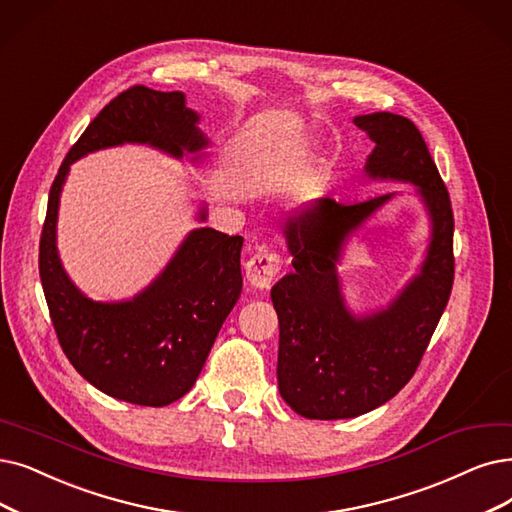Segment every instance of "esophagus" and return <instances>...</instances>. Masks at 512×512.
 Returning <instances> with one entry per match:
<instances>
[{
    "instance_id": "esophagus-1",
    "label": "esophagus",
    "mask_w": 512,
    "mask_h": 512,
    "mask_svg": "<svg viewBox=\"0 0 512 512\" xmlns=\"http://www.w3.org/2000/svg\"><path fill=\"white\" fill-rule=\"evenodd\" d=\"M281 269V258L277 252L269 250H260L254 254L248 264H245V277L254 285V288H271L277 273Z\"/></svg>"
}]
</instances>
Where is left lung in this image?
Returning a JSON list of instances; mask_svg holds the SVG:
<instances>
[{"label":"left lung","mask_w":512,"mask_h":512,"mask_svg":"<svg viewBox=\"0 0 512 512\" xmlns=\"http://www.w3.org/2000/svg\"><path fill=\"white\" fill-rule=\"evenodd\" d=\"M376 147L365 174L414 182L433 235L420 273L382 311L355 317L344 306L336 262L344 243L395 193L340 203L321 197L283 227L294 273L271 290L279 319V393L311 420L372 412L416 374L454 283V212L420 130L407 117H355Z\"/></svg>","instance_id":"obj_1"}]
</instances>
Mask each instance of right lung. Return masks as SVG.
Segmentation results:
<instances>
[{
	"instance_id": "obj_1",
	"label": "right lung",
	"mask_w": 512,
	"mask_h": 512,
	"mask_svg": "<svg viewBox=\"0 0 512 512\" xmlns=\"http://www.w3.org/2000/svg\"><path fill=\"white\" fill-rule=\"evenodd\" d=\"M182 92L132 86L102 109L67 153L48 197L39 239L42 277L56 338L75 370L98 391L163 407L185 397L241 294L243 237L210 227L182 241L168 267L126 302H94L67 277L56 252L58 199L69 166L92 151L142 142L182 157L208 145ZM199 220H206L201 210Z\"/></svg>"
}]
</instances>
